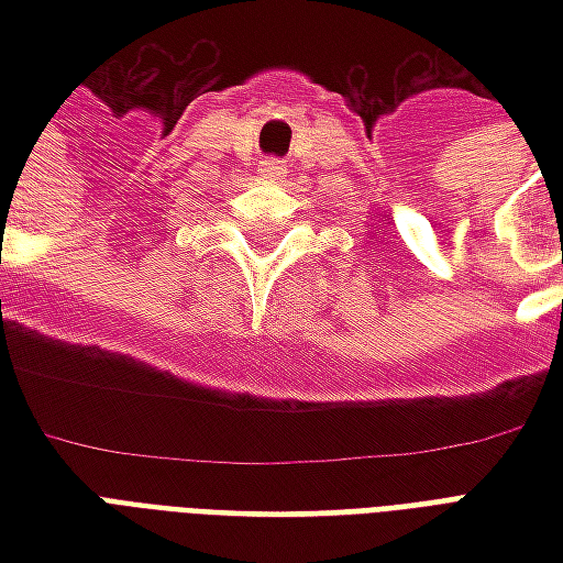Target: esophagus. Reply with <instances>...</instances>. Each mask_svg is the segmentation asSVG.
I'll list each match as a JSON object with an SVG mask.
<instances>
[{
    "mask_svg": "<svg viewBox=\"0 0 563 563\" xmlns=\"http://www.w3.org/2000/svg\"><path fill=\"white\" fill-rule=\"evenodd\" d=\"M262 174H268V177H280V174H286V168H283L280 159H265L262 162Z\"/></svg>",
    "mask_w": 563,
    "mask_h": 563,
    "instance_id": "34e87169",
    "label": "esophagus"
}]
</instances>
